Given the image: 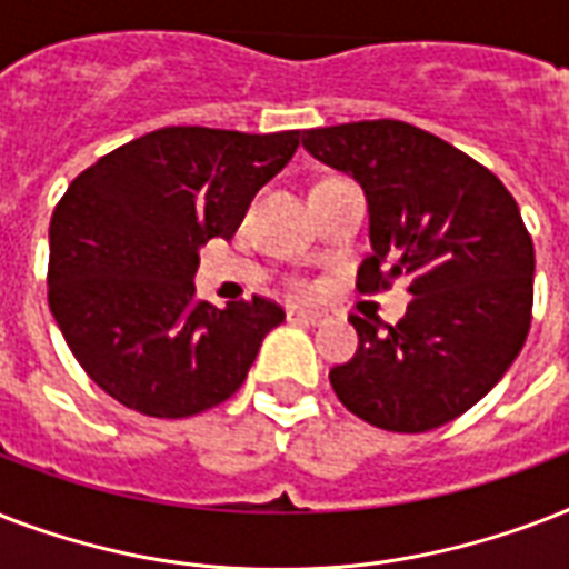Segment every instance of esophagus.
<instances>
[{
  "label": "esophagus",
  "mask_w": 569,
  "mask_h": 569,
  "mask_svg": "<svg viewBox=\"0 0 569 569\" xmlns=\"http://www.w3.org/2000/svg\"><path fill=\"white\" fill-rule=\"evenodd\" d=\"M286 319L292 321V325H312V328H316V325H321V321L328 319V316H325V312H319V310L289 307V310H286Z\"/></svg>",
  "instance_id": "esophagus-1"
}]
</instances>
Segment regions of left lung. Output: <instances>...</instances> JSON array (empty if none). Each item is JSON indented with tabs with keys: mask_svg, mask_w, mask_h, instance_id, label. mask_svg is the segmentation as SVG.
<instances>
[{
	"mask_svg": "<svg viewBox=\"0 0 569 569\" xmlns=\"http://www.w3.org/2000/svg\"><path fill=\"white\" fill-rule=\"evenodd\" d=\"M303 150L366 191L372 253L360 292L405 277L413 295L398 325L351 316L360 346L330 369V387L383 431L458 419L529 337L535 244L520 206L485 164L401 120L307 129Z\"/></svg>",
	"mask_w": 569,
	"mask_h": 569,
	"instance_id": "1",
	"label": "left lung"
}]
</instances>
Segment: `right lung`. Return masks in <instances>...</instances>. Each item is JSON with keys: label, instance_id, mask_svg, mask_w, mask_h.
Here are the masks:
<instances>
[{"label": "right lung", "instance_id": "1", "mask_svg": "<svg viewBox=\"0 0 569 569\" xmlns=\"http://www.w3.org/2000/svg\"><path fill=\"white\" fill-rule=\"evenodd\" d=\"M301 132L164 127L70 182L49 223V310L88 378L129 410L182 419L244 383L286 319L266 298H194L200 248L232 239Z\"/></svg>", "mask_w": 569, "mask_h": 569}]
</instances>
